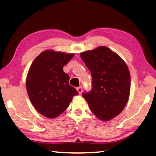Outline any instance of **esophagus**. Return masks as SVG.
<instances>
[{"label": "esophagus", "instance_id": "34e87169", "mask_svg": "<svg viewBox=\"0 0 156 156\" xmlns=\"http://www.w3.org/2000/svg\"><path fill=\"white\" fill-rule=\"evenodd\" d=\"M76 90H77V91L78 92L79 94H81L82 92V87H78L77 88H76Z\"/></svg>", "mask_w": 156, "mask_h": 156}]
</instances>
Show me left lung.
Segmentation results:
<instances>
[{"mask_svg": "<svg viewBox=\"0 0 156 156\" xmlns=\"http://www.w3.org/2000/svg\"><path fill=\"white\" fill-rule=\"evenodd\" d=\"M92 77V89L83 97L90 111L102 121L117 117L127 105L131 89L127 65L106 46L80 53Z\"/></svg>", "mask_w": 156, "mask_h": 156, "instance_id": "obj_1", "label": "left lung"}]
</instances>
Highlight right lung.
Instances as JSON below:
<instances>
[{
	"mask_svg": "<svg viewBox=\"0 0 156 156\" xmlns=\"http://www.w3.org/2000/svg\"><path fill=\"white\" fill-rule=\"evenodd\" d=\"M74 54L47 49L33 62L27 73L26 87L32 105L44 117L61 115L78 92L69 84V75L63 67Z\"/></svg>",
	"mask_w": 156,
	"mask_h": 156,
	"instance_id": "1",
	"label": "right lung"
}]
</instances>
